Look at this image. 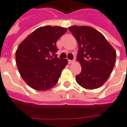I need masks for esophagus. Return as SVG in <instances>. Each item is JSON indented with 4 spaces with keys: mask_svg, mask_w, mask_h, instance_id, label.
<instances>
[{
    "mask_svg": "<svg viewBox=\"0 0 127 127\" xmlns=\"http://www.w3.org/2000/svg\"><path fill=\"white\" fill-rule=\"evenodd\" d=\"M68 62H69V64H72V63H74L75 61H74V60H69V61H68Z\"/></svg>",
    "mask_w": 127,
    "mask_h": 127,
    "instance_id": "34e87169",
    "label": "esophagus"
}]
</instances>
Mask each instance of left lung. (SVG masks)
Returning <instances> with one entry per match:
<instances>
[{"mask_svg": "<svg viewBox=\"0 0 127 127\" xmlns=\"http://www.w3.org/2000/svg\"><path fill=\"white\" fill-rule=\"evenodd\" d=\"M69 30L79 45L77 61L81 64L82 71L76 75V82L86 89L101 87L114 69L116 51L105 37L92 27L73 26Z\"/></svg>", "mask_w": 127, "mask_h": 127, "instance_id": "1", "label": "left lung"}]
</instances>
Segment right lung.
Masks as SVG:
<instances>
[{
  "label": "right lung",
  "mask_w": 127,
  "mask_h": 127,
  "mask_svg": "<svg viewBox=\"0 0 127 127\" xmlns=\"http://www.w3.org/2000/svg\"><path fill=\"white\" fill-rule=\"evenodd\" d=\"M66 31L61 26H42L19 45L15 52L18 71L32 88L47 91L57 84L68 61L57 57L56 42Z\"/></svg>",
  "instance_id": "right-lung-1"
}]
</instances>
